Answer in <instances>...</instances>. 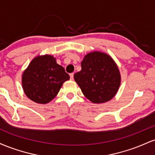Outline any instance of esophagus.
I'll use <instances>...</instances> for the list:
<instances>
[{"mask_svg":"<svg viewBox=\"0 0 155 155\" xmlns=\"http://www.w3.org/2000/svg\"><path fill=\"white\" fill-rule=\"evenodd\" d=\"M70 79L71 80L74 79V73H71V74H70Z\"/></svg>","mask_w":155,"mask_h":155,"instance_id":"obj_1","label":"esophagus"}]
</instances>
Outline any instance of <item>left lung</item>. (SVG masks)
<instances>
[{
    "label": "left lung",
    "instance_id": "8db88e82",
    "mask_svg": "<svg viewBox=\"0 0 155 155\" xmlns=\"http://www.w3.org/2000/svg\"><path fill=\"white\" fill-rule=\"evenodd\" d=\"M81 66V70L74 76L84 95L95 104L113 98L120 87L121 77L118 67L111 57L93 51L84 57Z\"/></svg>",
    "mask_w": 155,
    "mask_h": 155
}]
</instances>
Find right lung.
<instances>
[{"mask_svg": "<svg viewBox=\"0 0 155 155\" xmlns=\"http://www.w3.org/2000/svg\"><path fill=\"white\" fill-rule=\"evenodd\" d=\"M70 76L51 55L35 58L23 73L22 82L25 95L38 104H45L58 95Z\"/></svg>", "mask_w": 155, "mask_h": 155, "instance_id": "1", "label": "right lung"}]
</instances>
